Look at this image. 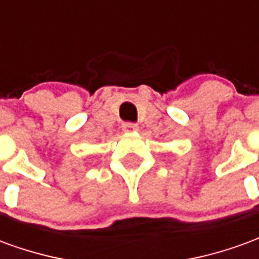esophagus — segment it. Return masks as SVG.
<instances>
[{
	"label": "esophagus",
	"mask_w": 259,
	"mask_h": 259,
	"mask_svg": "<svg viewBox=\"0 0 259 259\" xmlns=\"http://www.w3.org/2000/svg\"><path fill=\"white\" fill-rule=\"evenodd\" d=\"M122 129H123V132H137L139 130V124L133 123V122H124L122 124Z\"/></svg>",
	"instance_id": "obj_1"
}]
</instances>
